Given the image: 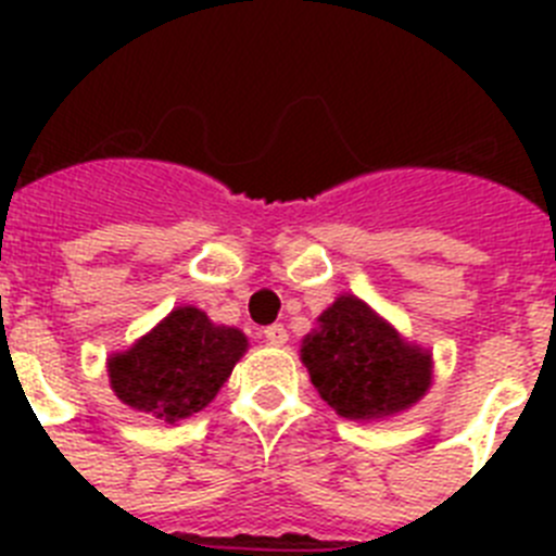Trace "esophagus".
I'll return each instance as SVG.
<instances>
[{"instance_id": "obj_1", "label": "esophagus", "mask_w": 556, "mask_h": 556, "mask_svg": "<svg viewBox=\"0 0 556 556\" xmlns=\"http://www.w3.org/2000/svg\"><path fill=\"white\" fill-rule=\"evenodd\" d=\"M264 339H267L269 345H287L289 333H287V328L278 326V323H275V326L264 328Z\"/></svg>"}]
</instances>
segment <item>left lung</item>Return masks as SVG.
Masks as SVG:
<instances>
[{
  "label": "left lung",
  "mask_w": 556,
  "mask_h": 556,
  "mask_svg": "<svg viewBox=\"0 0 556 556\" xmlns=\"http://www.w3.org/2000/svg\"><path fill=\"white\" fill-rule=\"evenodd\" d=\"M301 353L323 401L351 420L395 415L429 390V353L406 345L353 294L320 314V331L303 339Z\"/></svg>",
  "instance_id": "1"
}]
</instances>
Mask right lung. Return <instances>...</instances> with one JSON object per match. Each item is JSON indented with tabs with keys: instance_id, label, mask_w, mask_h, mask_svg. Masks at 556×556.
<instances>
[{
	"instance_id": "add662e5",
	"label": "right lung",
	"mask_w": 556,
	"mask_h": 556,
	"mask_svg": "<svg viewBox=\"0 0 556 556\" xmlns=\"http://www.w3.org/2000/svg\"><path fill=\"white\" fill-rule=\"evenodd\" d=\"M244 351L242 331L214 326L200 308L180 306L130 351L113 356L108 376L122 404L178 424L214 401Z\"/></svg>"
}]
</instances>
